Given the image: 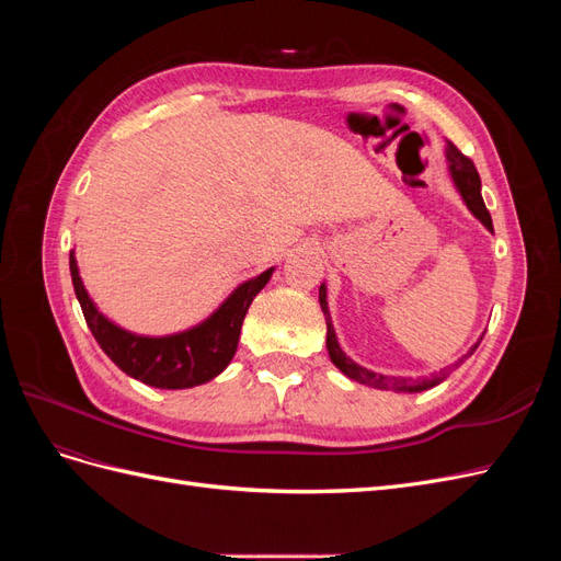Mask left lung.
Instances as JSON below:
<instances>
[{
	"label": "left lung",
	"instance_id": "obj_1",
	"mask_svg": "<svg viewBox=\"0 0 561 561\" xmlns=\"http://www.w3.org/2000/svg\"><path fill=\"white\" fill-rule=\"evenodd\" d=\"M447 161H449L451 180L456 184V190L461 192L468 210L474 217H478L489 231H494V225H491V215H489L484 201H482V182H480V175H478V168H474V163L466 154H461V151H458L451 142H447ZM318 299H320V309H322V313H325V322H328V351H330V358H332V363L339 369L344 371L348 379L358 381V383H365V386H371V388H379V390H390V388H393V390H407V393H416V390H426V388L443 381V377L431 379V381H412V379L383 377V375H377V371H369V369L360 367L358 363H353L348 355L342 351V346H339V342H336V334H334L332 320H330V309H328L325 283L320 285ZM480 342H482V339H480ZM480 342L470 348V353L480 346Z\"/></svg>",
	"mask_w": 561,
	"mask_h": 561
}]
</instances>
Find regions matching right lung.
<instances>
[{"instance_id":"right-lung-1","label":"right lung","mask_w":561,"mask_h":561,"mask_svg":"<svg viewBox=\"0 0 561 561\" xmlns=\"http://www.w3.org/2000/svg\"><path fill=\"white\" fill-rule=\"evenodd\" d=\"M70 271L83 318L107 358L128 377L171 390L206 383L231 363L250 304L274 274V268H266L236 287L222 307L192 330L171 336H140L114 325L95 309L79 278L75 250L70 252Z\"/></svg>"}]
</instances>
